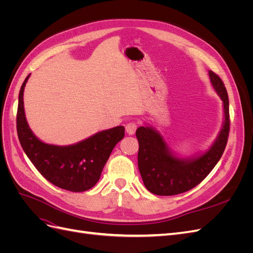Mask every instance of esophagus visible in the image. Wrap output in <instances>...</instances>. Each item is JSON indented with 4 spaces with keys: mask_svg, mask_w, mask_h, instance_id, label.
I'll use <instances>...</instances> for the list:
<instances>
[{
    "mask_svg": "<svg viewBox=\"0 0 253 253\" xmlns=\"http://www.w3.org/2000/svg\"><path fill=\"white\" fill-rule=\"evenodd\" d=\"M137 129V124L136 122H128L126 126V131L128 135H134Z\"/></svg>",
    "mask_w": 253,
    "mask_h": 253,
    "instance_id": "34e87169",
    "label": "esophagus"
}]
</instances>
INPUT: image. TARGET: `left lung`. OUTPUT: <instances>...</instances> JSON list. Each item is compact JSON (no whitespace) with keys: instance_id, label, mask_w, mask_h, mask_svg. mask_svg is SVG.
Listing matches in <instances>:
<instances>
[{"instance_id":"8db88e82","label":"left lung","mask_w":253,"mask_h":253,"mask_svg":"<svg viewBox=\"0 0 253 253\" xmlns=\"http://www.w3.org/2000/svg\"><path fill=\"white\" fill-rule=\"evenodd\" d=\"M209 76L223 100L225 120L216 140L205 154L191 159L177 158L155 129L149 126L137 128L139 172L145 188L153 194L170 196L193 189L208 176L223 155L230 129L229 99L221 79L212 71H209Z\"/></svg>"}]
</instances>
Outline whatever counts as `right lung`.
Masks as SVG:
<instances>
[{"label": "right lung", "mask_w": 253, "mask_h": 253, "mask_svg": "<svg viewBox=\"0 0 253 253\" xmlns=\"http://www.w3.org/2000/svg\"><path fill=\"white\" fill-rule=\"evenodd\" d=\"M29 76L21 86L17 113V132L23 150L36 169L52 185L72 192L89 190L100 178L114 147L125 137V127L105 129L66 147L42 142L34 135L25 118L23 91Z\"/></svg>", "instance_id": "1"}]
</instances>
